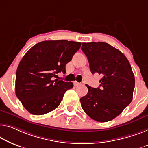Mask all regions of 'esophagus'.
Segmentation results:
<instances>
[{
	"instance_id": "1",
	"label": "esophagus",
	"mask_w": 148,
	"mask_h": 148,
	"mask_svg": "<svg viewBox=\"0 0 148 148\" xmlns=\"http://www.w3.org/2000/svg\"><path fill=\"white\" fill-rule=\"evenodd\" d=\"M80 84H81V83L78 82H77V81H74V85L75 86H79V85H80Z\"/></svg>"
}]
</instances>
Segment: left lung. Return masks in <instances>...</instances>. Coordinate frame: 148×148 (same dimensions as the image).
<instances>
[{
	"instance_id": "8db88e82",
	"label": "left lung",
	"mask_w": 148,
	"mask_h": 148,
	"mask_svg": "<svg viewBox=\"0 0 148 148\" xmlns=\"http://www.w3.org/2000/svg\"><path fill=\"white\" fill-rule=\"evenodd\" d=\"M81 49L92 73L102 76L99 88L86 84L88 92L80 98L82 108L97 122H108L120 115L133 98L135 78L130 64L120 50L103 42H84Z\"/></svg>"
}]
</instances>
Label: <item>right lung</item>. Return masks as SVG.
Masks as SVG:
<instances>
[{
    "label": "right lung",
    "instance_id": "right-lung-1",
    "mask_svg": "<svg viewBox=\"0 0 148 148\" xmlns=\"http://www.w3.org/2000/svg\"><path fill=\"white\" fill-rule=\"evenodd\" d=\"M80 46V42L66 40L42 41L23 56L17 68L15 92L30 114L52 112L60 105L65 92L73 88L72 82L54 77L58 72L66 73V65Z\"/></svg>",
    "mask_w": 148,
    "mask_h": 148
}]
</instances>
